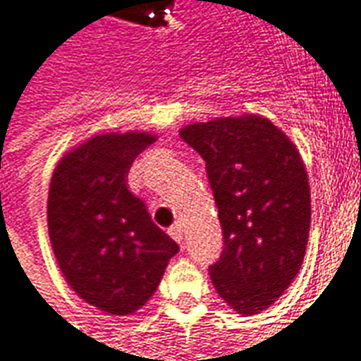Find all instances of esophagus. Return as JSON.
<instances>
[{
    "label": "esophagus",
    "instance_id": "esophagus-1",
    "mask_svg": "<svg viewBox=\"0 0 361 361\" xmlns=\"http://www.w3.org/2000/svg\"><path fill=\"white\" fill-rule=\"evenodd\" d=\"M167 233H169L171 238H173V240H175V242H178V244L183 242V225H180V223H177V225H173V227H171L169 231H167Z\"/></svg>",
    "mask_w": 361,
    "mask_h": 361
}]
</instances>
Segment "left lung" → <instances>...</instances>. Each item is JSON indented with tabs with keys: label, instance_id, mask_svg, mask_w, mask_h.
I'll return each mask as SVG.
<instances>
[{
	"label": "left lung",
	"instance_id": "obj_1",
	"mask_svg": "<svg viewBox=\"0 0 361 361\" xmlns=\"http://www.w3.org/2000/svg\"><path fill=\"white\" fill-rule=\"evenodd\" d=\"M206 161L219 209L223 252L209 265L215 290L236 314H259L298 275L312 198L306 165L283 130L259 115L180 128Z\"/></svg>",
	"mask_w": 361,
	"mask_h": 361
}]
</instances>
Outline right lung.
<instances>
[{
	"label": "right lung",
	"mask_w": 361,
	"mask_h": 361,
	"mask_svg": "<svg viewBox=\"0 0 361 361\" xmlns=\"http://www.w3.org/2000/svg\"><path fill=\"white\" fill-rule=\"evenodd\" d=\"M149 133H109L71 149L57 163L47 196V231L63 277L90 306L128 315L161 283L178 244L126 186Z\"/></svg>",
	"instance_id": "obj_1"
}]
</instances>
